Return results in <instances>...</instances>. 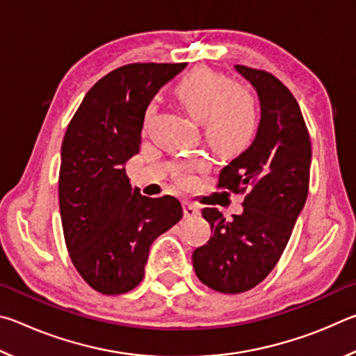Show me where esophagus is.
Listing matches in <instances>:
<instances>
[{
	"instance_id": "esophagus-1",
	"label": "esophagus",
	"mask_w": 356,
	"mask_h": 356,
	"mask_svg": "<svg viewBox=\"0 0 356 356\" xmlns=\"http://www.w3.org/2000/svg\"><path fill=\"white\" fill-rule=\"evenodd\" d=\"M184 215L185 218H193V216L200 215V207L191 202H184Z\"/></svg>"
}]
</instances>
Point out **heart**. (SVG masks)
I'll return each mask as SVG.
<instances>
[{"instance_id":"obj_1","label":"heart","mask_w":356,"mask_h":356,"mask_svg":"<svg viewBox=\"0 0 356 356\" xmlns=\"http://www.w3.org/2000/svg\"><path fill=\"white\" fill-rule=\"evenodd\" d=\"M176 94L182 105L196 119L202 120L206 140L215 149L232 150L248 146L259 124V110L254 95L242 84H232V80L221 72L200 67L186 74L177 83ZM156 102L152 100L144 113V120L152 118ZM202 161L180 165L185 180L186 172L201 170Z\"/></svg>"}]
</instances>
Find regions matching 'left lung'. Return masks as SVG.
Returning a JSON list of instances; mask_svg holds the SVG:
<instances>
[{
  "mask_svg": "<svg viewBox=\"0 0 356 356\" xmlns=\"http://www.w3.org/2000/svg\"><path fill=\"white\" fill-rule=\"evenodd\" d=\"M236 69L256 89L261 122L251 146L221 170L218 188L245 193L243 212L226 220L218 209H204L213 236L191 257L200 281L221 293H242L267 278L309 191L311 140L298 102L270 72Z\"/></svg>",
  "mask_w": 356,
  "mask_h": 356,
  "instance_id": "obj_1",
  "label": "left lung"
}]
</instances>
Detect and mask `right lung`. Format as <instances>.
<instances>
[{
    "label": "right lung",
    "mask_w": 356,
    "mask_h": 356,
    "mask_svg": "<svg viewBox=\"0 0 356 356\" xmlns=\"http://www.w3.org/2000/svg\"><path fill=\"white\" fill-rule=\"evenodd\" d=\"M186 63H135L94 84L65 130L59 210L65 246L94 291L120 295L143 281L150 245L182 218L172 196L131 190L125 161L140 152L144 113Z\"/></svg>",
    "instance_id": "1"
}]
</instances>
